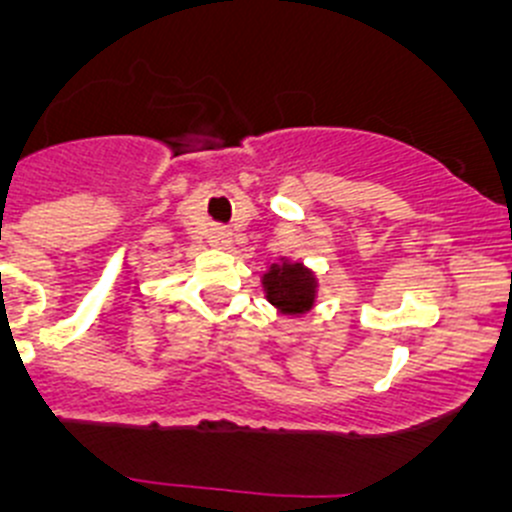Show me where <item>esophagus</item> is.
<instances>
[{"label": "esophagus", "mask_w": 512, "mask_h": 512, "mask_svg": "<svg viewBox=\"0 0 512 512\" xmlns=\"http://www.w3.org/2000/svg\"><path fill=\"white\" fill-rule=\"evenodd\" d=\"M230 235L232 232L227 230L225 225H213L208 232V240H210V245H215V247H227L230 245Z\"/></svg>", "instance_id": "obj_1"}]
</instances>
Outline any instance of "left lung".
Wrapping results in <instances>:
<instances>
[{
    "instance_id": "1",
    "label": "left lung",
    "mask_w": 512,
    "mask_h": 512,
    "mask_svg": "<svg viewBox=\"0 0 512 512\" xmlns=\"http://www.w3.org/2000/svg\"><path fill=\"white\" fill-rule=\"evenodd\" d=\"M267 297L287 314H302L314 302V280L299 265L272 267L265 275Z\"/></svg>"
}]
</instances>
